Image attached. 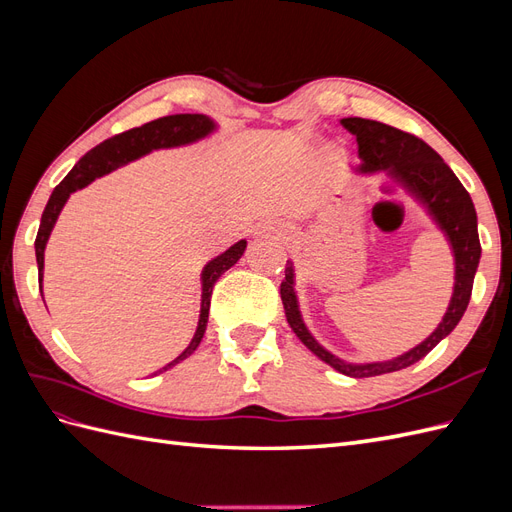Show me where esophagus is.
<instances>
[{
	"instance_id": "obj_1",
	"label": "esophagus",
	"mask_w": 512,
	"mask_h": 512,
	"mask_svg": "<svg viewBox=\"0 0 512 512\" xmlns=\"http://www.w3.org/2000/svg\"><path fill=\"white\" fill-rule=\"evenodd\" d=\"M284 228L282 226H275V224H269V222H265V224H258L256 228H254V237L256 239H262V237H271V239H284Z\"/></svg>"
}]
</instances>
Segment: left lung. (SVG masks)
Wrapping results in <instances>:
<instances>
[{"mask_svg":"<svg viewBox=\"0 0 512 512\" xmlns=\"http://www.w3.org/2000/svg\"><path fill=\"white\" fill-rule=\"evenodd\" d=\"M342 126L356 136V145H359L361 162L350 166V173L359 177L384 175L397 183L425 211L433 226L442 232V237L451 247L455 269L451 301H448L438 327L421 344L386 361L354 363L324 348L314 333L309 331L301 314L297 290H294L297 275H294V265L288 260L286 280L282 282V301L286 320L294 335L301 339L309 352L316 354L320 361L331 365L339 374L350 378H369L391 374V371H399L421 361L457 327L463 312L468 309L474 275L480 262L478 220L466 188H463L448 164L421 138L386 126V123L361 117H346L342 119Z\"/></svg>","mask_w":512,"mask_h":512,"instance_id":"8db88e82","label":"left lung"}]
</instances>
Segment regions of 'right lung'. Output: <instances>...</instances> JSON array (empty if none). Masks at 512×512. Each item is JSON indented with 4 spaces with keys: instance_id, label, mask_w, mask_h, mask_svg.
Instances as JSON below:
<instances>
[{
    "instance_id": "right-lung-1",
    "label": "right lung",
    "mask_w": 512,
    "mask_h": 512,
    "mask_svg": "<svg viewBox=\"0 0 512 512\" xmlns=\"http://www.w3.org/2000/svg\"><path fill=\"white\" fill-rule=\"evenodd\" d=\"M218 130H220L218 121L211 119L209 115H198V113L168 115V117H160L156 121H149L141 128H132L128 132L108 138V141L87 151L85 156L76 162V166L66 175V179L53 190L49 203H46V207H44L40 228H38V237L34 243L36 245V262H38V277H40V292H42V277H44L46 243H49V237L55 228L59 213L68 203L72 192L83 190L98 177H104L121 166L141 160L143 156H149L151 151L188 147L198 141H205V138H209ZM245 247H247V241L241 239L235 245H230L228 250L222 252L220 256L211 258L203 267V273H200L203 294H200V316H198L196 333L192 337V342L188 344V348H185L175 361H170L160 371H166V369L175 367L177 363L188 359V356H192L194 350L200 346V342H203V335L207 331V322H209V305H211L213 286L220 280L222 273H226L232 265H237L239 258L245 252Z\"/></svg>"
}]
</instances>
